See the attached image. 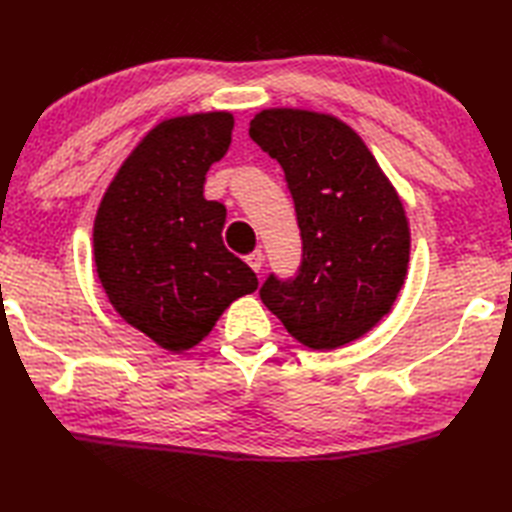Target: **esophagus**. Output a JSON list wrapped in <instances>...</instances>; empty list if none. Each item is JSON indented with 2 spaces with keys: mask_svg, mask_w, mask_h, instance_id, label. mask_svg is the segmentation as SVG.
Instances as JSON below:
<instances>
[{
  "mask_svg": "<svg viewBox=\"0 0 512 512\" xmlns=\"http://www.w3.org/2000/svg\"><path fill=\"white\" fill-rule=\"evenodd\" d=\"M245 260H247V265L256 271V274H260V269H263V263H265V256H263V252H260V249H256V252L249 254Z\"/></svg>",
  "mask_w": 512,
  "mask_h": 512,
  "instance_id": "esophagus-1",
  "label": "esophagus"
}]
</instances>
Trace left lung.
I'll return each mask as SVG.
<instances>
[{"label":"left lung","mask_w":512,"mask_h":512,"mask_svg":"<svg viewBox=\"0 0 512 512\" xmlns=\"http://www.w3.org/2000/svg\"><path fill=\"white\" fill-rule=\"evenodd\" d=\"M249 138L285 170L302 236L298 276L271 274L260 300L306 348L355 342L405 285L410 223L399 192L359 133L331 113L263 109Z\"/></svg>","instance_id":"8db88e82"}]
</instances>
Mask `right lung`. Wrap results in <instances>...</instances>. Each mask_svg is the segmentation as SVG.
<instances>
[{"mask_svg":"<svg viewBox=\"0 0 512 512\" xmlns=\"http://www.w3.org/2000/svg\"><path fill=\"white\" fill-rule=\"evenodd\" d=\"M230 111L168 118L144 135L102 197L94 221L100 285L120 317L157 346H197L258 278L223 245L225 206L203 197L230 149Z\"/></svg>","mask_w":512,"mask_h":512,"instance_id":"right-lung-1","label":"right lung"}]
</instances>
